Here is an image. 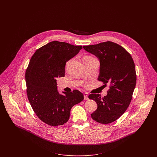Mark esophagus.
<instances>
[{
	"instance_id": "1",
	"label": "esophagus",
	"mask_w": 157,
	"mask_h": 157,
	"mask_svg": "<svg viewBox=\"0 0 157 157\" xmlns=\"http://www.w3.org/2000/svg\"><path fill=\"white\" fill-rule=\"evenodd\" d=\"M84 99L85 100H88V94L87 93H84Z\"/></svg>"
}]
</instances>
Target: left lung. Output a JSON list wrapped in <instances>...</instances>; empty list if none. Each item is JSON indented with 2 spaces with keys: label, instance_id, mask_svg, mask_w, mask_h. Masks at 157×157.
<instances>
[{
  "label": "left lung",
  "instance_id": "left-lung-1",
  "mask_svg": "<svg viewBox=\"0 0 157 157\" xmlns=\"http://www.w3.org/2000/svg\"><path fill=\"white\" fill-rule=\"evenodd\" d=\"M83 48L99 61L98 80L110 84L104 98L99 94L89 95V98L98 104L91 117L101 124L114 122L128 108L136 87L137 76L133 60L125 48L112 41L84 46Z\"/></svg>",
  "mask_w": 157,
  "mask_h": 157
}]
</instances>
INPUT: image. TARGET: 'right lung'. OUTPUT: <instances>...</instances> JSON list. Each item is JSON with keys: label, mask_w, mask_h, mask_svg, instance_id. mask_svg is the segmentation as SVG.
<instances>
[{"label": "right lung", "mask_w": 157, "mask_h": 157, "mask_svg": "<svg viewBox=\"0 0 157 157\" xmlns=\"http://www.w3.org/2000/svg\"><path fill=\"white\" fill-rule=\"evenodd\" d=\"M82 48L53 41L38 49L30 59L25 73L28 99L38 117L48 125L56 127L66 123L72 107L84 99L78 90L60 94L56 79L64 76L66 62Z\"/></svg>", "instance_id": "right-lung-1"}]
</instances>
